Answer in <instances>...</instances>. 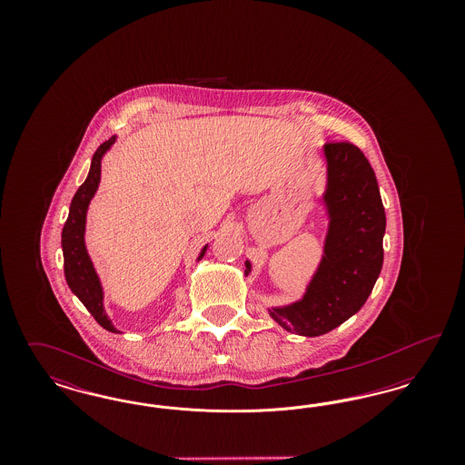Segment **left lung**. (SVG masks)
<instances>
[{"instance_id": "left-lung-1", "label": "left lung", "mask_w": 465, "mask_h": 465, "mask_svg": "<svg viewBox=\"0 0 465 465\" xmlns=\"http://www.w3.org/2000/svg\"><path fill=\"white\" fill-rule=\"evenodd\" d=\"M330 228L324 256L305 296L268 309L284 330L302 336L331 331L366 303L383 265L385 209L375 171L352 143L324 144ZM245 275L251 263L245 262Z\"/></svg>"}]
</instances>
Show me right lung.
<instances>
[{
  "label": "right lung",
  "instance_id": "right-lung-1",
  "mask_svg": "<svg viewBox=\"0 0 465 465\" xmlns=\"http://www.w3.org/2000/svg\"><path fill=\"white\" fill-rule=\"evenodd\" d=\"M113 143H114V135L97 148V152L92 156L89 176L71 200L69 216L63 228V254H64V275H66L69 289L87 307L92 317L99 322V326H103L108 331L118 332V330L111 324L103 307V288L85 247L87 209L101 181V158L110 150ZM205 249L207 245L202 249L199 260H202V256L205 254Z\"/></svg>",
  "mask_w": 465,
  "mask_h": 465
}]
</instances>
